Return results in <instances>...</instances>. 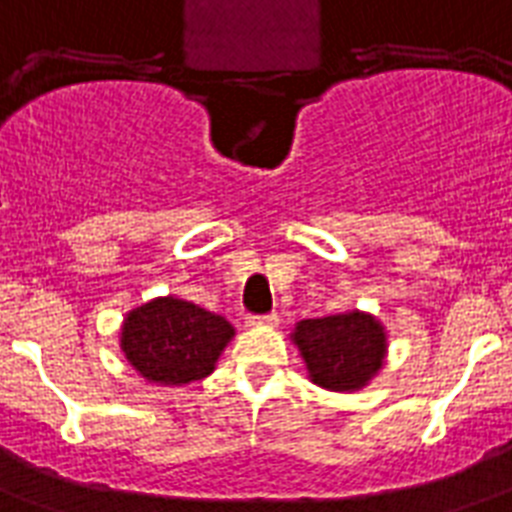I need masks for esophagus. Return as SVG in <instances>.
<instances>
[{"mask_svg":"<svg viewBox=\"0 0 512 512\" xmlns=\"http://www.w3.org/2000/svg\"><path fill=\"white\" fill-rule=\"evenodd\" d=\"M249 324H252V327H276V324H279V316H276V313H265V316H249Z\"/></svg>","mask_w":512,"mask_h":512,"instance_id":"obj_1","label":"esophagus"}]
</instances>
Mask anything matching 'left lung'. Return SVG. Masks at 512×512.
<instances>
[{
    "mask_svg": "<svg viewBox=\"0 0 512 512\" xmlns=\"http://www.w3.org/2000/svg\"><path fill=\"white\" fill-rule=\"evenodd\" d=\"M289 337L303 356L308 380L335 393L366 388L388 356V332L366 311L297 321Z\"/></svg>",
    "mask_w": 512,
    "mask_h": 512,
    "instance_id": "1",
    "label": "left lung"
}]
</instances>
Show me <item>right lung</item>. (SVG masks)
I'll return each mask as SVG.
<instances>
[{
  "instance_id": "add662e5",
  "label": "right lung",
  "mask_w": 512,
  "mask_h": 512,
  "mask_svg": "<svg viewBox=\"0 0 512 512\" xmlns=\"http://www.w3.org/2000/svg\"><path fill=\"white\" fill-rule=\"evenodd\" d=\"M236 329L231 321L183 297H154L132 308L122 321L119 348L151 385L180 388L204 380Z\"/></svg>"
}]
</instances>
